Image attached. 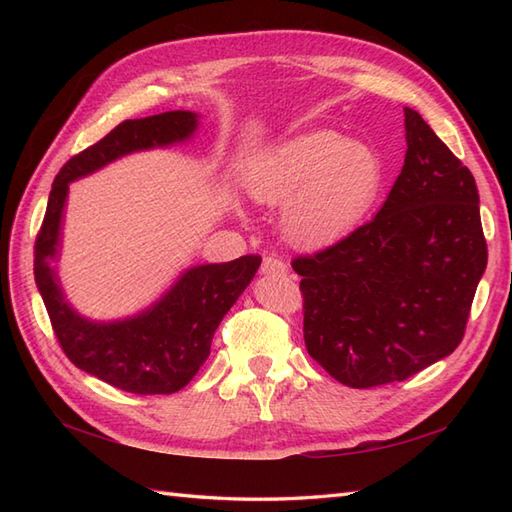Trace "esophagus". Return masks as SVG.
<instances>
[{
    "label": "esophagus",
    "mask_w": 512,
    "mask_h": 512,
    "mask_svg": "<svg viewBox=\"0 0 512 512\" xmlns=\"http://www.w3.org/2000/svg\"><path fill=\"white\" fill-rule=\"evenodd\" d=\"M288 273V266L281 262L279 257L268 255L264 257V264H262V275L266 277H275V275H286Z\"/></svg>",
    "instance_id": "obj_1"
}]
</instances>
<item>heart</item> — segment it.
I'll return each instance as SVG.
<instances>
[{
    "label": "heart",
    "instance_id": "b5f03b06",
    "mask_svg": "<svg viewBox=\"0 0 512 512\" xmlns=\"http://www.w3.org/2000/svg\"><path fill=\"white\" fill-rule=\"evenodd\" d=\"M383 178V160L372 145L323 129L259 156L246 176V191L257 204L284 206V228L292 242L325 248L365 220Z\"/></svg>",
    "mask_w": 512,
    "mask_h": 512
}]
</instances>
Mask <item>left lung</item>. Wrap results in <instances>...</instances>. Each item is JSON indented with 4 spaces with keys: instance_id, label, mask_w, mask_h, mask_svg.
Instances as JSON below:
<instances>
[{
    "instance_id": "1",
    "label": "left lung",
    "mask_w": 512,
    "mask_h": 512,
    "mask_svg": "<svg viewBox=\"0 0 512 512\" xmlns=\"http://www.w3.org/2000/svg\"><path fill=\"white\" fill-rule=\"evenodd\" d=\"M407 154L372 222L292 262L308 354L339 383L405 380L460 345L486 239L473 173L405 107Z\"/></svg>"
}]
</instances>
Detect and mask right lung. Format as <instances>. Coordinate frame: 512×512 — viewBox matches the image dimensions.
Segmentation results:
<instances>
[{"label":"right lung","mask_w":512,"mask_h":512,"mask_svg":"<svg viewBox=\"0 0 512 512\" xmlns=\"http://www.w3.org/2000/svg\"><path fill=\"white\" fill-rule=\"evenodd\" d=\"M195 112H165L114 127L99 143L65 162L52 182L46 217L35 244V281L52 330L70 361L129 394H173L198 374L211 352L217 325L253 281L262 257L191 266L149 308L134 317L92 321L65 299L54 262L70 182L90 176L136 151L187 143L198 129Z\"/></svg>","instance_id":"right-lung-1"}]
</instances>
